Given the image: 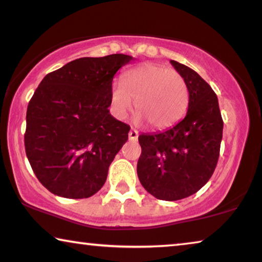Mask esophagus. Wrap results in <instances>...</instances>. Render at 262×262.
<instances>
[{
	"label": "esophagus",
	"mask_w": 262,
	"mask_h": 262,
	"mask_svg": "<svg viewBox=\"0 0 262 262\" xmlns=\"http://www.w3.org/2000/svg\"><path fill=\"white\" fill-rule=\"evenodd\" d=\"M139 138V132L136 129H130L129 132V140L130 141H136Z\"/></svg>",
	"instance_id": "34e87169"
}]
</instances>
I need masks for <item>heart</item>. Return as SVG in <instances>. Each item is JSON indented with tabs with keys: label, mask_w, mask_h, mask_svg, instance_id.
Here are the masks:
<instances>
[{
	"label": "heart",
	"mask_w": 262,
	"mask_h": 262,
	"mask_svg": "<svg viewBox=\"0 0 262 262\" xmlns=\"http://www.w3.org/2000/svg\"><path fill=\"white\" fill-rule=\"evenodd\" d=\"M111 109L118 119H126L135 101L136 121L154 129L174 126L185 114L188 91L180 74L155 63L130 69L111 91Z\"/></svg>",
	"instance_id": "obj_1"
}]
</instances>
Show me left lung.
<instances>
[{"label":"left lung","instance_id":"obj_1","mask_svg":"<svg viewBox=\"0 0 262 262\" xmlns=\"http://www.w3.org/2000/svg\"><path fill=\"white\" fill-rule=\"evenodd\" d=\"M189 94L186 116L174 127L139 136L138 177L156 199L177 201L201 189L215 169L224 121L217 96L193 69L170 60Z\"/></svg>","mask_w":262,"mask_h":262}]
</instances>
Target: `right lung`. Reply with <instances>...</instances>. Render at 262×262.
<instances>
[{
  "mask_svg": "<svg viewBox=\"0 0 262 262\" xmlns=\"http://www.w3.org/2000/svg\"><path fill=\"white\" fill-rule=\"evenodd\" d=\"M133 57H81L47 74L27 108L26 154L50 193L85 199L102 188L108 168L128 140V124L113 118L116 72Z\"/></svg>",
  "mask_w": 262,
  "mask_h": 262,
  "instance_id": "add662e5",
  "label": "right lung"
}]
</instances>
